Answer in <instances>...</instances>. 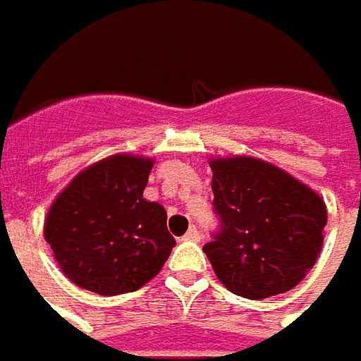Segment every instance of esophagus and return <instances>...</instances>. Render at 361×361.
<instances>
[{
  "label": "esophagus",
  "mask_w": 361,
  "mask_h": 361,
  "mask_svg": "<svg viewBox=\"0 0 361 361\" xmlns=\"http://www.w3.org/2000/svg\"><path fill=\"white\" fill-rule=\"evenodd\" d=\"M183 240H195V243H197V240H200V232H198L195 226H190V228L186 231L185 236H183Z\"/></svg>",
  "instance_id": "obj_1"
}]
</instances>
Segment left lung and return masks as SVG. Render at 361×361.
Segmentation results:
<instances>
[{"label": "left lung", "mask_w": 361, "mask_h": 361, "mask_svg": "<svg viewBox=\"0 0 361 361\" xmlns=\"http://www.w3.org/2000/svg\"><path fill=\"white\" fill-rule=\"evenodd\" d=\"M222 228L204 244L214 274L236 296L262 300L298 286L316 264L324 198L276 164L232 154L210 159Z\"/></svg>", "instance_id": "left-lung-1"}]
</instances>
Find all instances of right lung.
<instances>
[{"label":"right lung","instance_id":"right-lung-1","mask_svg":"<svg viewBox=\"0 0 361 361\" xmlns=\"http://www.w3.org/2000/svg\"><path fill=\"white\" fill-rule=\"evenodd\" d=\"M152 164L149 157L111 154L83 169L53 200L43 236L73 284L117 296L161 272L176 243L166 210L142 198Z\"/></svg>","mask_w":361,"mask_h":361}]
</instances>
